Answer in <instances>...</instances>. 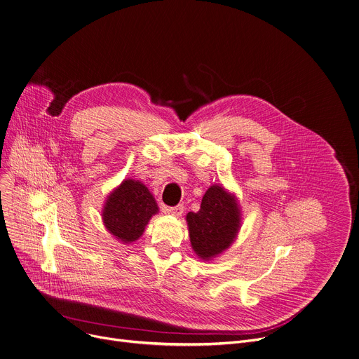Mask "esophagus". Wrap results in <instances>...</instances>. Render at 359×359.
Here are the masks:
<instances>
[{"instance_id":"34e87169","label":"esophagus","mask_w":359,"mask_h":359,"mask_svg":"<svg viewBox=\"0 0 359 359\" xmlns=\"http://www.w3.org/2000/svg\"><path fill=\"white\" fill-rule=\"evenodd\" d=\"M165 212L172 215V216H175V217H180L183 215V212H184V208L182 206V204H179V206H175V208H166Z\"/></svg>"}]
</instances>
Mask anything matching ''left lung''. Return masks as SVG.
<instances>
[{
  "label": "left lung",
  "mask_w": 359,
  "mask_h": 359,
  "mask_svg": "<svg viewBox=\"0 0 359 359\" xmlns=\"http://www.w3.org/2000/svg\"><path fill=\"white\" fill-rule=\"evenodd\" d=\"M193 251L203 262L223 254L241 229V210L234 193L223 184H213L204 193L200 210L186 216Z\"/></svg>",
  "instance_id": "8db88e82"
}]
</instances>
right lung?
I'll use <instances>...</instances> for the list:
<instances>
[{"label":"right lung","mask_w":359,"mask_h":359,"mask_svg":"<svg viewBox=\"0 0 359 359\" xmlns=\"http://www.w3.org/2000/svg\"><path fill=\"white\" fill-rule=\"evenodd\" d=\"M158 212V203L149 189L139 180L125 179L107 196L102 220L118 241L130 244L143 234Z\"/></svg>","instance_id":"right-lung-1"}]
</instances>
